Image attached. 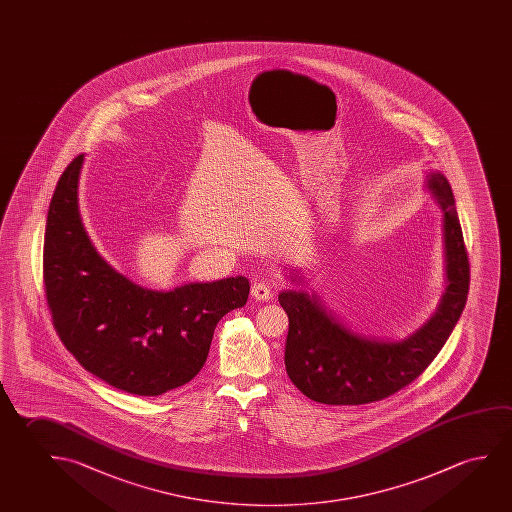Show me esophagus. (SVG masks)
<instances>
[{"label":"esophagus","mask_w":512,"mask_h":512,"mask_svg":"<svg viewBox=\"0 0 512 512\" xmlns=\"http://www.w3.org/2000/svg\"><path fill=\"white\" fill-rule=\"evenodd\" d=\"M252 296L255 299H259V301H268L271 298V287H269L268 282H264V280L255 282L252 285Z\"/></svg>","instance_id":"1"}]
</instances>
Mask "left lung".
I'll return each mask as SVG.
<instances>
[{"mask_svg":"<svg viewBox=\"0 0 512 512\" xmlns=\"http://www.w3.org/2000/svg\"><path fill=\"white\" fill-rule=\"evenodd\" d=\"M443 211L447 289L438 310L402 340L363 337L330 314L315 294L280 292L289 315L285 369L301 394L330 406H358L399 392L424 372L463 314L470 289V264L449 181L440 172L427 175Z\"/></svg>","mask_w":512,"mask_h":512,"instance_id":"left-lung-1","label":"left lung"}]
</instances>
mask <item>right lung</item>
Here are the masks:
<instances>
[{
    "label": "right lung",
    "instance_id": "1",
    "mask_svg": "<svg viewBox=\"0 0 512 512\" xmlns=\"http://www.w3.org/2000/svg\"><path fill=\"white\" fill-rule=\"evenodd\" d=\"M83 154L56 184L44 237V287L58 337L79 365L127 394H166L204 367L221 317L244 307L250 284L230 276L152 291L97 253L81 223Z\"/></svg>",
    "mask_w": 512,
    "mask_h": 512
}]
</instances>
